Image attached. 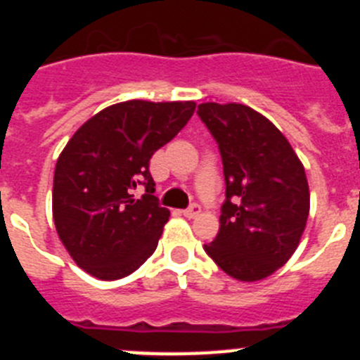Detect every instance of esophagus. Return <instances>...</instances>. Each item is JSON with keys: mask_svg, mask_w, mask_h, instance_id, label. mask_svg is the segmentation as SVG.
<instances>
[{"mask_svg": "<svg viewBox=\"0 0 360 360\" xmlns=\"http://www.w3.org/2000/svg\"><path fill=\"white\" fill-rule=\"evenodd\" d=\"M200 212H202V205H200V203H191L189 207L184 211V216H186V218H195Z\"/></svg>", "mask_w": 360, "mask_h": 360, "instance_id": "34e87169", "label": "esophagus"}]
</instances>
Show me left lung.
<instances>
[{"label":"left lung","instance_id":"left-lung-1","mask_svg":"<svg viewBox=\"0 0 360 360\" xmlns=\"http://www.w3.org/2000/svg\"><path fill=\"white\" fill-rule=\"evenodd\" d=\"M198 117L221 155L225 202L203 249L240 281H257L297 249L310 211L307 174L274 124L243 104L205 103Z\"/></svg>","mask_w":360,"mask_h":360}]
</instances>
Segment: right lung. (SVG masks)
I'll return each mask as SVG.
<instances>
[{"label":"right lung","mask_w":360,"mask_h":360,"mask_svg":"<svg viewBox=\"0 0 360 360\" xmlns=\"http://www.w3.org/2000/svg\"><path fill=\"white\" fill-rule=\"evenodd\" d=\"M195 103L126 101L98 111L75 131L53 174L57 234L82 270L113 281L155 252L169 211L149 173L153 153L187 124ZM136 186L146 193L134 196Z\"/></svg>","instance_id":"add662e5"}]
</instances>
